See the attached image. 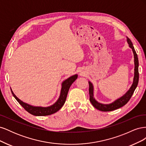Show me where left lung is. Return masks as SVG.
Segmentation results:
<instances>
[{"instance_id":"obj_1","label":"left lung","mask_w":146,"mask_h":146,"mask_svg":"<svg viewBox=\"0 0 146 146\" xmlns=\"http://www.w3.org/2000/svg\"><path fill=\"white\" fill-rule=\"evenodd\" d=\"M127 42L129 44V46L130 48H131L132 51L133 53L134 56V64H135V69H134V77H133V83L130 88V89L128 90L125 94H123L121 98L114 100L111 104H104L98 102L95 98H94V86L92 83L88 81L89 82V93H90V100L93 107H95L96 109H98L101 111H113V110H116L117 108H121L125 105L128 102L130 99L131 97L133 95V92L138 86V81H139V72H138V67H139V61L138 55H137L136 51L134 48L130 39L127 37Z\"/></svg>"}]
</instances>
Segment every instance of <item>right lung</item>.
<instances>
[{
    "mask_svg": "<svg viewBox=\"0 0 146 146\" xmlns=\"http://www.w3.org/2000/svg\"><path fill=\"white\" fill-rule=\"evenodd\" d=\"M78 77L77 74H75L74 76L69 77L66 79L64 81L62 82L61 84V89L60 92V95L58 100L53 105L49 106V107H35L29 105L27 103H25L24 102L21 100L19 98H17L16 96L13 93L12 90L11 89V93L14 98L18 102L19 104L23 107L26 111H28L29 113L33 114L34 116H48L52 114H54L58 111L60 108L63 107L67 95L68 93L70 86H71L73 82L76 80Z\"/></svg>",
    "mask_w": 146,
    "mask_h": 146,
    "instance_id": "1",
    "label": "right lung"
}]
</instances>
